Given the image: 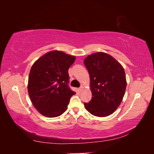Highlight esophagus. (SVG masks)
I'll return each mask as SVG.
<instances>
[{"mask_svg":"<svg viewBox=\"0 0 154 154\" xmlns=\"http://www.w3.org/2000/svg\"><path fill=\"white\" fill-rule=\"evenodd\" d=\"M83 90V87H81L79 88V90L80 91V92H82V91Z\"/></svg>","mask_w":154,"mask_h":154,"instance_id":"1","label":"esophagus"}]
</instances>
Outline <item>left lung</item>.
<instances>
[{
  "label": "left lung",
  "instance_id": "obj_1",
  "mask_svg": "<svg viewBox=\"0 0 154 154\" xmlns=\"http://www.w3.org/2000/svg\"><path fill=\"white\" fill-rule=\"evenodd\" d=\"M90 75L92 98L84 103L94 116L106 117L116 111L126 91L127 82L123 66L113 57L104 52L88 55L84 60Z\"/></svg>",
  "mask_w": 154,
  "mask_h": 154
}]
</instances>
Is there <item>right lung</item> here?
<instances>
[{
    "label": "right lung",
    "instance_id": "add662e5",
    "mask_svg": "<svg viewBox=\"0 0 154 154\" xmlns=\"http://www.w3.org/2000/svg\"><path fill=\"white\" fill-rule=\"evenodd\" d=\"M75 60L74 56L53 50L32 64L28 92L32 105L43 116L56 118L67 109L70 98L75 94L68 86V70Z\"/></svg>",
    "mask_w": 154,
    "mask_h": 154
}]
</instances>
